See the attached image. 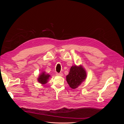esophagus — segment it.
<instances>
[{"mask_svg":"<svg viewBox=\"0 0 124 124\" xmlns=\"http://www.w3.org/2000/svg\"><path fill=\"white\" fill-rule=\"evenodd\" d=\"M56 75H57V76H63V73L62 72L56 73Z\"/></svg>","mask_w":124,"mask_h":124,"instance_id":"esophagus-1","label":"esophagus"}]
</instances>
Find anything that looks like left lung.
<instances>
[{"instance_id":"1","label":"left lung","mask_w":124,"mask_h":124,"mask_svg":"<svg viewBox=\"0 0 124 124\" xmlns=\"http://www.w3.org/2000/svg\"><path fill=\"white\" fill-rule=\"evenodd\" d=\"M86 77V71L83 67L75 65L71 67L69 74L66 76V80L70 87L75 89L85 80Z\"/></svg>"}]
</instances>
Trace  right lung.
<instances>
[{
    "mask_svg": "<svg viewBox=\"0 0 124 124\" xmlns=\"http://www.w3.org/2000/svg\"><path fill=\"white\" fill-rule=\"evenodd\" d=\"M50 77V75L46 74L45 72H42L41 74L39 76V78H38V82L39 83L44 84L47 82V80H48Z\"/></svg>",
    "mask_w": 124,
    "mask_h": 124,
    "instance_id": "right-lung-1",
    "label": "right lung"
}]
</instances>
